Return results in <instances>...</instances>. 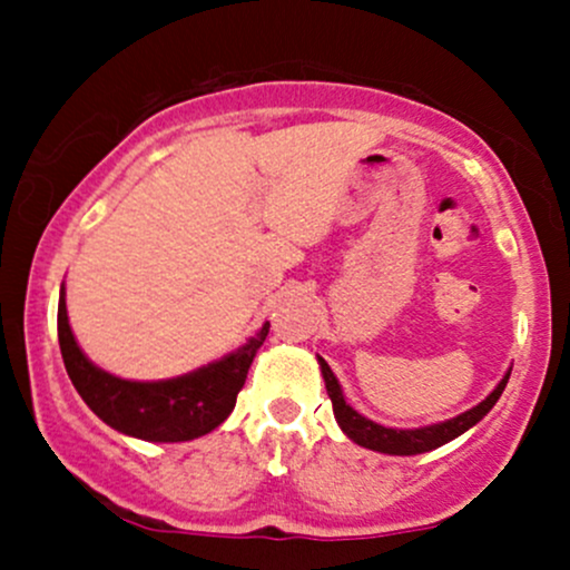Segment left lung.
<instances>
[{"label":"left lung","instance_id":"obj_1","mask_svg":"<svg viewBox=\"0 0 570 570\" xmlns=\"http://www.w3.org/2000/svg\"><path fill=\"white\" fill-rule=\"evenodd\" d=\"M316 358H318V367H322V375H324L326 394H330V399H332V410H335L337 426L343 429V434L348 436L351 442L362 444V448H367V450H375V453H385V455H421V453H429V450L442 448V444L453 442L455 436H461L463 431L476 426V423H480L482 417L493 410V404L499 402L503 389H507L509 372H512L509 370L507 375L499 381V385H495V389L490 391V394L482 399L476 407L461 412V415L450 417V421L431 423V426H421V429H389V426H381V423L370 421V417H364L362 412L353 410L351 404L345 402L343 389H340V381L335 377V372L330 370V364H326L322 356H316Z\"/></svg>","mask_w":570,"mask_h":570}]
</instances>
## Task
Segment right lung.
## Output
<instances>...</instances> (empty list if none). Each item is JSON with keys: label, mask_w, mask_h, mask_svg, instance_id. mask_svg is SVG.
Masks as SVG:
<instances>
[{"label": "right lung", "mask_w": 570, "mask_h": 570, "mask_svg": "<svg viewBox=\"0 0 570 570\" xmlns=\"http://www.w3.org/2000/svg\"><path fill=\"white\" fill-rule=\"evenodd\" d=\"M267 330L271 322L240 348L187 375L168 381H126L96 367L85 356L69 326L67 286L58 294V345L77 394L107 426L144 442H189L225 423Z\"/></svg>", "instance_id": "right-lung-1"}]
</instances>
